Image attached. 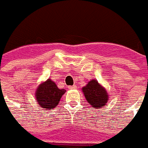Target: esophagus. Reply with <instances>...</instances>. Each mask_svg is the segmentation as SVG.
<instances>
[{
    "instance_id": "1",
    "label": "esophagus",
    "mask_w": 148,
    "mask_h": 148,
    "mask_svg": "<svg viewBox=\"0 0 148 148\" xmlns=\"http://www.w3.org/2000/svg\"><path fill=\"white\" fill-rule=\"evenodd\" d=\"M76 88H77V86H75V85L74 86H69L70 90H75Z\"/></svg>"
}]
</instances>
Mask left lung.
Returning <instances> with one entry per match:
<instances>
[{
  "label": "left lung",
  "mask_w": 148,
  "mask_h": 148,
  "mask_svg": "<svg viewBox=\"0 0 148 148\" xmlns=\"http://www.w3.org/2000/svg\"><path fill=\"white\" fill-rule=\"evenodd\" d=\"M82 90L86 101L95 109H101L108 103L109 94L106 89L95 79L88 82Z\"/></svg>",
  "instance_id": "8db88e82"
}]
</instances>
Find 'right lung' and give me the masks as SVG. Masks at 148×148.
Wrapping results in <instances>:
<instances>
[{
	"mask_svg": "<svg viewBox=\"0 0 148 148\" xmlns=\"http://www.w3.org/2000/svg\"><path fill=\"white\" fill-rule=\"evenodd\" d=\"M65 92V89H59L56 83L49 78L38 85L34 95L39 107L49 110L58 105L60 99Z\"/></svg>",
	"mask_w": 148,
	"mask_h": 148,
	"instance_id": "right-lung-1",
	"label": "right lung"
}]
</instances>
